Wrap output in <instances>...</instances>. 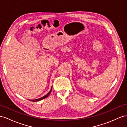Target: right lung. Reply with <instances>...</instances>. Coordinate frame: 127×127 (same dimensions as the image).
<instances>
[{
  "mask_svg": "<svg viewBox=\"0 0 127 127\" xmlns=\"http://www.w3.org/2000/svg\"><path fill=\"white\" fill-rule=\"evenodd\" d=\"M51 91H52V87H51V89L50 91H49V93L47 94V95H44V96L41 97V98L37 99H35V100H30V101H33V102H36V101H40V100H42V99H45V98H46L47 97H48V96H49V95L50 93H51Z\"/></svg>",
  "mask_w": 127,
  "mask_h": 127,
  "instance_id": "add662e5",
  "label": "right lung"
}]
</instances>
